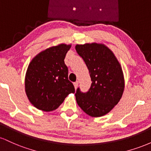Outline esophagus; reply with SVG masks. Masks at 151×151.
Returning <instances> with one entry per match:
<instances>
[{"label":"esophagus","instance_id":"esophagus-1","mask_svg":"<svg viewBox=\"0 0 151 151\" xmlns=\"http://www.w3.org/2000/svg\"><path fill=\"white\" fill-rule=\"evenodd\" d=\"M78 85H79V81H75V82H74V87H75V89H77Z\"/></svg>","mask_w":151,"mask_h":151}]
</instances>
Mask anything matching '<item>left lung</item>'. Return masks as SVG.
Segmentation results:
<instances>
[{"label": "left lung", "instance_id": "obj_1", "mask_svg": "<svg viewBox=\"0 0 151 151\" xmlns=\"http://www.w3.org/2000/svg\"><path fill=\"white\" fill-rule=\"evenodd\" d=\"M75 49L85 62L92 81L86 92L77 88L76 100L86 114L102 116L108 114L122 96L124 90L122 69L113 52L104 45H77Z\"/></svg>", "mask_w": 151, "mask_h": 151}]
</instances>
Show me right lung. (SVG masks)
I'll list each match as a JSON object with an SVG mask.
<instances>
[{
    "label": "right lung",
    "instance_id": "add662e5",
    "mask_svg": "<svg viewBox=\"0 0 151 151\" xmlns=\"http://www.w3.org/2000/svg\"><path fill=\"white\" fill-rule=\"evenodd\" d=\"M70 47V45L61 44L47 48L36 55L28 66L25 92L30 103L40 110H55L69 93L75 92L65 63Z\"/></svg>",
    "mask_w": 151,
    "mask_h": 151
}]
</instances>
